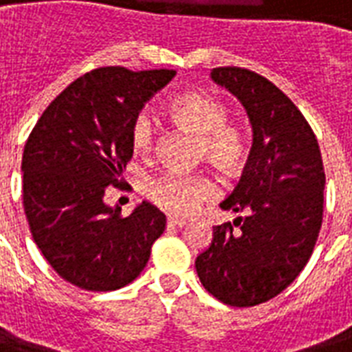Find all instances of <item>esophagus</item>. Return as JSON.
<instances>
[{"instance_id":"1","label":"esophagus","mask_w":352,"mask_h":352,"mask_svg":"<svg viewBox=\"0 0 352 352\" xmlns=\"http://www.w3.org/2000/svg\"><path fill=\"white\" fill-rule=\"evenodd\" d=\"M188 223L184 219H177V217H168V228H182Z\"/></svg>"}]
</instances>
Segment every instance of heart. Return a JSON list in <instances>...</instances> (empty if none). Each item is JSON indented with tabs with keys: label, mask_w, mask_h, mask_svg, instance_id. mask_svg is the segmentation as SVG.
<instances>
[{
	"label": "heart",
	"mask_w": 352,
	"mask_h": 352,
	"mask_svg": "<svg viewBox=\"0 0 352 352\" xmlns=\"http://www.w3.org/2000/svg\"><path fill=\"white\" fill-rule=\"evenodd\" d=\"M177 126L199 137V157L219 168L225 175H237L248 159V138L239 126L228 124V107L208 93H186L168 107ZM129 146L140 159L157 149V126L148 113H138L129 126ZM148 199L177 217L195 214L201 204L217 197V184L206 173L166 171L148 184Z\"/></svg>",
	"instance_id": "heart-1"
}]
</instances>
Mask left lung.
Segmentation results:
<instances>
[{
    "mask_svg": "<svg viewBox=\"0 0 352 352\" xmlns=\"http://www.w3.org/2000/svg\"><path fill=\"white\" fill-rule=\"evenodd\" d=\"M212 80L239 98L254 142L239 184L221 203L245 215L214 226L195 268L214 298L254 307L283 292L311 259L322 228L325 171L312 127L270 80L241 67H215Z\"/></svg>",
    "mask_w": 352,
    "mask_h": 352,
    "instance_id": "8db88e82",
    "label": "left lung"
}]
</instances>
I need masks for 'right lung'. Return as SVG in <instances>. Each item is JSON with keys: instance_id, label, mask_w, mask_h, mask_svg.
<instances>
[{"instance_id": "add662e5", "label": "right lung", "mask_w": 352, "mask_h": 352, "mask_svg": "<svg viewBox=\"0 0 352 352\" xmlns=\"http://www.w3.org/2000/svg\"><path fill=\"white\" fill-rule=\"evenodd\" d=\"M175 71L100 67L49 104L23 149V208L30 234L60 278L107 292L142 272L166 215L140 203L127 217L104 203L131 160L129 126Z\"/></svg>"}]
</instances>
